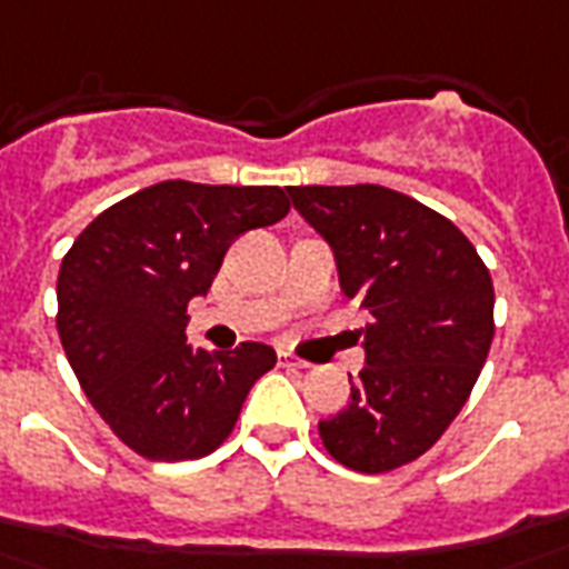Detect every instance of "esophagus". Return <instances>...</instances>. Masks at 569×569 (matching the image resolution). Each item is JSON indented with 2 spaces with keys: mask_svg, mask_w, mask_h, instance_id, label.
Returning <instances> with one entry per match:
<instances>
[{
  "mask_svg": "<svg viewBox=\"0 0 569 569\" xmlns=\"http://www.w3.org/2000/svg\"><path fill=\"white\" fill-rule=\"evenodd\" d=\"M280 363L289 369H311V363H308V360H301V357H296L292 351H280Z\"/></svg>",
  "mask_w": 569,
  "mask_h": 569,
  "instance_id": "1",
  "label": "esophagus"
}]
</instances>
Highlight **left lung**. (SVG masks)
Listing matches in <instances>:
<instances>
[{
    "mask_svg": "<svg viewBox=\"0 0 569 569\" xmlns=\"http://www.w3.org/2000/svg\"><path fill=\"white\" fill-rule=\"evenodd\" d=\"M286 190L332 249L341 292L369 313L367 367L320 440L345 468L395 471L435 447L478 381L496 329L490 271L450 218L407 193Z\"/></svg>",
    "mask_w": 569,
    "mask_h": 569,
    "instance_id": "8db88e82",
    "label": "left lung"
}]
</instances>
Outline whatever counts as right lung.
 Here are the masks:
<instances>
[{"mask_svg": "<svg viewBox=\"0 0 569 569\" xmlns=\"http://www.w3.org/2000/svg\"><path fill=\"white\" fill-rule=\"evenodd\" d=\"M286 190L160 181L91 221L58 273V332L91 407L144 459L218 450L249 388L277 363L261 341L228 353L188 345V301L206 296L230 243L277 224Z\"/></svg>", "mask_w": 569, "mask_h": 569, "instance_id": "right-lung-1", "label": "right lung"}]
</instances>
